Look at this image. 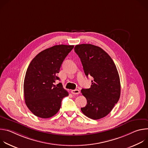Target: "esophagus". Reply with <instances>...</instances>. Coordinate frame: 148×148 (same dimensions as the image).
<instances>
[{
  "instance_id": "esophagus-1",
  "label": "esophagus",
  "mask_w": 148,
  "mask_h": 148,
  "mask_svg": "<svg viewBox=\"0 0 148 148\" xmlns=\"http://www.w3.org/2000/svg\"><path fill=\"white\" fill-rule=\"evenodd\" d=\"M71 92L73 94H75V95H77V94H79L80 91L79 90H71Z\"/></svg>"
}]
</instances>
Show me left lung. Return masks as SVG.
Returning <instances> with one entry per match:
<instances>
[{"label":"left lung","instance_id":"8db88e82","mask_svg":"<svg viewBox=\"0 0 148 148\" xmlns=\"http://www.w3.org/2000/svg\"><path fill=\"white\" fill-rule=\"evenodd\" d=\"M74 51L79 57L85 74L91 76L90 88L82 89L87 105L82 112L92 119L107 116L118 102L121 94L119 76L111 57L101 47L91 45H76Z\"/></svg>","mask_w":148,"mask_h":148}]
</instances>
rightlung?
Wrapping results in <instances>:
<instances>
[{"mask_svg":"<svg viewBox=\"0 0 148 148\" xmlns=\"http://www.w3.org/2000/svg\"><path fill=\"white\" fill-rule=\"evenodd\" d=\"M74 46L56 45L39 53L30 62L24 81V97L29 110L36 116L49 118L56 115L62 98L69 95L57 74Z\"/></svg>","mask_w":148,"mask_h":148,"instance_id":"right-lung-1","label":"right lung"}]
</instances>
